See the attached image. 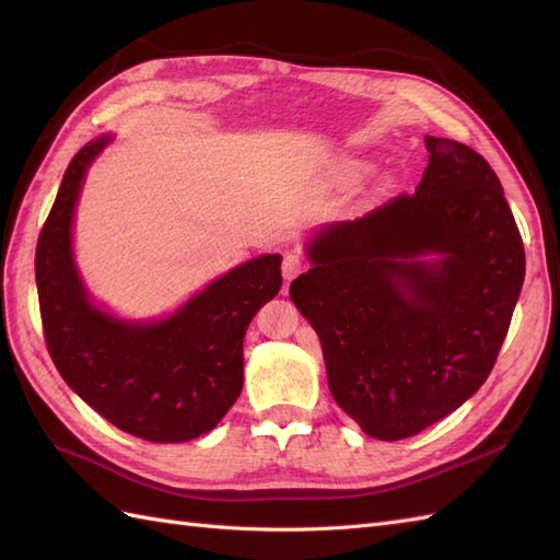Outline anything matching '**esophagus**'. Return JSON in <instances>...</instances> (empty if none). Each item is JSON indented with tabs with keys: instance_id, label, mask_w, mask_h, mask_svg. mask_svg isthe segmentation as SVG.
Segmentation results:
<instances>
[{
	"instance_id": "34e87169",
	"label": "esophagus",
	"mask_w": 560,
	"mask_h": 560,
	"mask_svg": "<svg viewBox=\"0 0 560 560\" xmlns=\"http://www.w3.org/2000/svg\"><path fill=\"white\" fill-rule=\"evenodd\" d=\"M308 261L301 257V254H284V261H282V276H284V282H292L299 273H303L306 270Z\"/></svg>"
}]
</instances>
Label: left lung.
<instances>
[{"label":"left lung","mask_w":560,"mask_h":560,"mask_svg":"<svg viewBox=\"0 0 560 560\" xmlns=\"http://www.w3.org/2000/svg\"><path fill=\"white\" fill-rule=\"evenodd\" d=\"M430 163L399 194L308 243L290 296L317 331L336 404L397 442L483 385L510 331L525 252L488 161L425 135Z\"/></svg>","instance_id":"obj_1"}]
</instances>
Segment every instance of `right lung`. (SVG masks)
<instances>
[{"mask_svg": "<svg viewBox=\"0 0 560 560\" xmlns=\"http://www.w3.org/2000/svg\"><path fill=\"white\" fill-rule=\"evenodd\" d=\"M112 138L79 149L39 233L35 276L44 338L65 383L112 425L154 444L210 432L243 389V338L280 292V254L241 264L161 322L95 308L72 257L83 177Z\"/></svg>", "mask_w": 560, "mask_h": 560, "instance_id": "1", "label": "right lung"}]
</instances>
